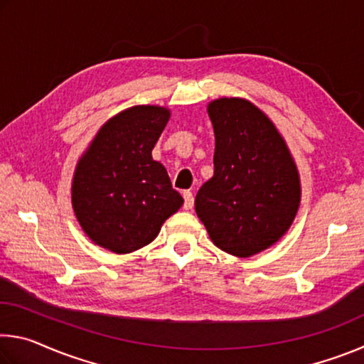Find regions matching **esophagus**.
I'll return each instance as SVG.
<instances>
[{"mask_svg": "<svg viewBox=\"0 0 364 364\" xmlns=\"http://www.w3.org/2000/svg\"><path fill=\"white\" fill-rule=\"evenodd\" d=\"M183 199H184V208H186V210H191V208H193V205H194L193 193H191V191H184Z\"/></svg>", "mask_w": 364, "mask_h": 364, "instance_id": "34e87169", "label": "esophagus"}]
</instances>
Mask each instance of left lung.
I'll use <instances>...</instances> for the list:
<instances>
[{"instance_id": "8db88e82", "label": "left lung", "mask_w": 364, "mask_h": 364, "mask_svg": "<svg viewBox=\"0 0 364 364\" xmlns=\"http://www.w3.org/2000/svg\"><path fill=\"white\" fill-rule=\"evenodd\" d=\"M207 112L215 171L196 196V213L218 249L255 255L278 242L297 215V165L273 122L250 101L220 97Z\"/></svg>"}]
</instances>
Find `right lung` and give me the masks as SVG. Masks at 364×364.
I'll use <instances>...</instances> for the list:
<instances>
[{
  "label": "right lung",
  "mask_w": 364,
  "mask_h": 364,
  "mask_svg": "<svg viewBox=\"0 0 364 364\" xmlns=\"http://www.w3.org/2000/svg\"><path fill=\"white\" fill-rule=\"evenodd\" d=\"M170 110L134 106L107 120L80 157L72 180V207L91 241L130 254L154 239L183 205L152 149Z\"/></svg>",
  "instance_id": "add662e5"
}]
</instances>
